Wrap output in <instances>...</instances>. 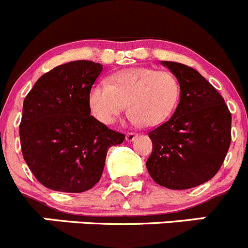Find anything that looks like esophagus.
<instances>
[{"instance_id":"34e87169","label":"esophagus","mask_w":248,"mask_h":248,"mask_svg":"<svg viewBox=\"0 0 248 248\" xmlns=\"http://www.w3.org/2000/svg\"><path fill=\"white\" fill-rule=\"evenodd\" d=\"M136 138H138V134H135V133H128L125 136V139L128 142H131V141L135 140Z\"/></svg>"}]
</instances>
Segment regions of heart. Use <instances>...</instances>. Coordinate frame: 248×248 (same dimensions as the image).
Listing matches in <instances>:
<instances>
[{
	"label": "heart",
	"mask_w": 248,
	"mask_h": 248,
	"mask_svg": "<svg viewBox=\"0 0 248 248\" xmlns=\"http://www.w3.org/2000/svg\"><path fill=\"white\" fill-rule=\"evenodd\" d=\"M108 82H97L89 91L87 101L96 119L109 125L126 108L134 124L155 126L166 122L178 105L180 84L168 70L136 67L115 72Z\"/></svg>",
	"instance_id": "heart-1"
}]
</instances>
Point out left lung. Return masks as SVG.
<instances>
[{"label": "left lung", "mask_w": 248, "mask_h": 248, "mask_svg": "<svg viewBox=\"0 0 248 248\" xmlns=\"http://www.w3.org/2000/svg\"><path fill=\"white\" fill-rule=\"evenodd\" d=\"M180 84V101L170 118L148 133L151 178L170 190H186L211 180L232 141V113L220 93L193 68L162 61Z\"/></svg>", "instance_id": "left-lung-1"}]
</instances>
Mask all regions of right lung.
I'll return each instance as SVG.
<instances>
[{
  "instance_id": "obj_1",
  "label": "right lung",
  "mask_w": 248,
  "mask_h": 248,
  "mask_svg": "<svg viewBox=\"0 0 248 248\" xmlns=\"http://www.w3.org/2000/svg\"><path fill=\"white\" fill-rule=\"evenodd\" d=\"M102 68L91 61L58 65L25 97L19 125L23 157L47 188L90 190L102 176L108 148L125 139L90 114L87 96Z\"/></svg>"
}]
</instances>
